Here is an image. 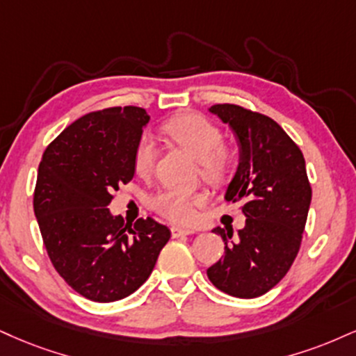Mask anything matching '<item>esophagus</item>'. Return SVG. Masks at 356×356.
<instances>
[{
  "mask_svg": "<svg viewBox=\"0 0 356 356\" xmlns=\"http://www.w3.org/2000/svg\"><path fill=\"white\" fill-rule=\"evenodd\" d=\"M191 234H194V230L181 229V227H170V235H172L174 238L184 237V235H191Z\"/></svg>",
  "mask_w": 356,
  "mask_h": 356,
  "instance_id": "obj_1",
  "label": "esophagus"
}]
</instances>
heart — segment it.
<instances>
[{
	"mask_svg": "<svg viewBox=\"0 0 356 356\" xmlns=\"http://www.w3.org/2000/svg\"><path fill=\"white\" fill-rule=\"evenodd\" d=\"M164 134L172 143L181 145L197 159L199 174L204 181L212 184L224 182L232 172L235 152L222 140V131L216 122L200 114H184L170 119L162 126ZM156 162V147L149 136H143L134 151V169L137 175H149ZM207 204L204 191L181 192L167 189L151 199V207L156 213L175 224H192L197 217V209Z\"/></svg>",
	"mask_w": 356,
	"mask_h": 356,
	"instance_id": "b5f03b06",
	"label": "heart"
}]
</instances>
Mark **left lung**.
<instances>
[{"instance_id":"8db88e82","label":"left lung","mask_w":356,"mask_h":356,"mask_svg":"<svg viewBox=\"0 0 356 356\" xmlns=\"http://www.w3.org/2000/svg\"><path fill=\"white\" fill-rule=\"evenodd\" d=\"M211 113L232 127L241 145V164L225 199L241 202L245 227H217L225 252L207 268L217 289L237 298L267 293L297 259L305 230L312 187L297 144L268 115L235 104H213Z\"/></svg>"}]
</instances>
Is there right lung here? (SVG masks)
<instances>
[{"label":"right lung","mask_w":356,"mask_h":356,"mask_svg":"<svg viewBox=\"0 0 356 356\" xmlns=\"http://www.w3.org/2000/svg\"><path fill=\"white\" fill-rule=\"evenodd\" d=\"M147 122L136 106L92 111L42 154L33 195L42 243L56 272L88 300L134 293L170 238L151 217L127 225L108 209L113 192L134 177V151Z\"/></svg>","instance_id":"add662e5"}]
</instances>
